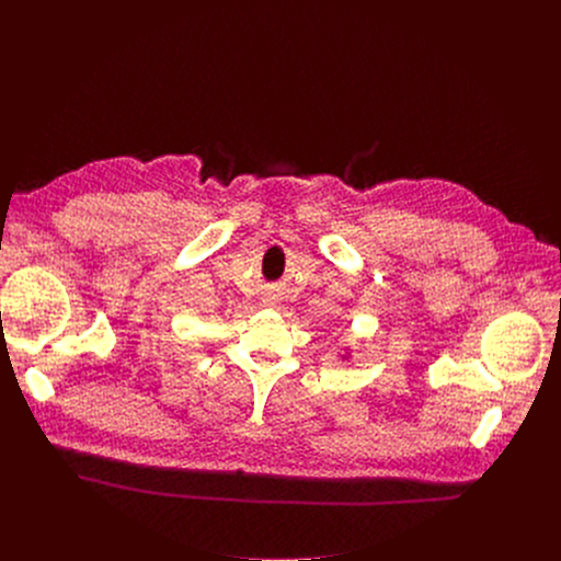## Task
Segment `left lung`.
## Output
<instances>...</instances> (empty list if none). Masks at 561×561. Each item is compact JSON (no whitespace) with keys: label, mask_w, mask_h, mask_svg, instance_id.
<instances>
[{"label":"left lung","mask_w":561,"mask_h":561,"mask_svg":"<svg viewBox=\"0 0 561 561\" xmlns=\"http://www.w3.org/2000/svg\"><path fill=\"white\" fill-rule=\"evenodd\" d=\"M337 357H340V359H342V362H346V359H348V357H351V348H348V346H346V348H344V351H342V353H340V355H337Z\"/></svg>","instance_id":"8db88e82"}]
</instances>
